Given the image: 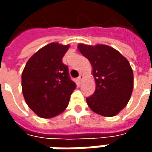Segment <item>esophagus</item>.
Instances as JSON below:
<instances>
[{
    "mask_svg": "<svg viewBox=\"0 0 152 152\" xmlns=\"http://www.w3.org/2000/svg\"><path fill=\"white\" fill-rule=\"evenodd\" d=\"M82 79H83V75H80V76L77 77V81H78V83H80V82L82 81Z\"/></svg>",
    "mask_w": 152,
    "mask_h": 152,
    "instance_id": "1",
    "label": "esophagus"
}]
</instances>
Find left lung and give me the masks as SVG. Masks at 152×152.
<instances>
[{
    "label": "left lung",
    "instance_id": "1",
    "mask_svg": "<svg viewBox=\"0 0 152 152\" xmlns=\"http://www.w3.org/2000/svg\"><path fill=\"white\" fill-rule=\"evenodd\" d=\"M78 49L91 63L96 82L94 93L86 98L89 107L98 114L112 117L127 106L134 86L129 61L106 45L79 44Z\"/></svg>",
    "mask_w": 152,
    "mask_h": 152
}]
</instances>
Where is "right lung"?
<instances>
[{
  "label": "right lung",
  "instance_id": "add662e5",
  "mask_svg": "<svg viewBox=\"0 0 152 152\" xmlns=\"http://www.w3.org/2000/svg\"><path fill=\"white\" fill-rule=\"evenodd\" d=\"M69 46L51 43L27 61L22 74V90L28 106L41 118H52L69 105L76 84L62 58Z\"/></svg>",
  "mask_w": 152,
  "mask_h": 152
}]
</instances>
